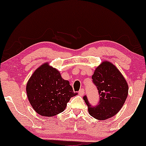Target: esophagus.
Listing matches in <instances>:
<instances>
[{
	"label": "esophagus",
	"mask_w": 146,
	"mask_h": 146,
	"mask_svg": "<svg viewBox=\"0 0 146 146\" xmlns=\"http://www.w3.org/2000/svg\"><path fill=\"white\" fill-rule=\"evenodd\" d=\"M78 94H79V95H80V96L84 95V89H80V91H78Z\"/></svg>",
	"instance_id": "1"
}]
</instances>
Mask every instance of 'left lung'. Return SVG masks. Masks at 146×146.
<instances>
[{
  "mask_svg": "<svg viewBox=\"0 0 146 146\" xmlns=\"http://www.w3.org/2000/svg\"><path fill=\"white\" fill-rule=\"evenodd\" d=\"M92 80L98 91L100 100L98 105L92 106L86 96L83 97L89 114L98 120L112 117L122 108L127 98V82L118 68L109 62H102L97 67Z\"/></svg>",
  "mask_w": 146,
  "mask_h": 146,
  "instance_id": "8db88e82",
  "label": "left lung"
}]
</instances>
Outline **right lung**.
Listing matches in <instances>:
<instances>
[{"instance_id":"add662e5","label":"right lung","mask_w":146,"mask_h":146,"mask_svg":"<svg viewBox=\"0 0 146 146\" xmlns=\"http://www.w3.org/2000/svg\"><path fill=\"white\" fill-rule=\"evenodd\" d=\"M28 100L35 111L42 116H54L64 111L73 92L56 68L45 63L34 72L27 83Z\"/></svg>"}]
</instances>
